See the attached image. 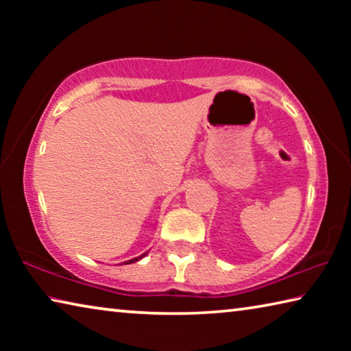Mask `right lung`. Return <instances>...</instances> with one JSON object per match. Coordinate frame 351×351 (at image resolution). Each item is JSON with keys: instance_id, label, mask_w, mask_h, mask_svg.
<instances>
[{"instance_id": "add662e5", "label": "right lung", "mask_w": 351, "mask_h": 351, "mask_svg": "<svg viewBox=\"0 0 351 351\" xmlns=\"http://www.w3.org/2000/svg\"><path fill=\"white\" fill-rule=\"evenodd\" d=\"M144 255H145V254H144ZM144 255H141V257H136V258H133V260H130V261H127V263H134V261H138L139 258L144 257Z\"/></svg>"}]
</instances>
